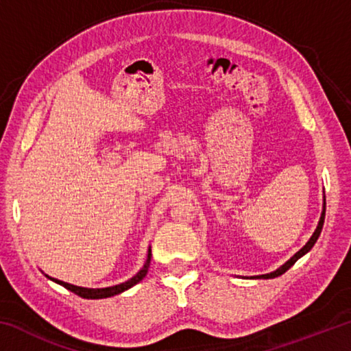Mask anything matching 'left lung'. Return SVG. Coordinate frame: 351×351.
<instances>
[{
	"label": "left lung",
	"mask_w": 351,
	"mask_h": 351,
	"mask_svg": "<svg viewBox=\"0 0 351 351\" xmlns=\"http://www.w3.org/2000/svg\"><path fill=\"white\" fill-rule=\"evenodd\" d=\"M324 219H325V199H324V210H322V215H320V219H319V224H317V228H316V230H314V234L311 235V239L308 240V243L306 245L300 249L299 252H295L293 257H291L287 263L285 265H282L280 268L278 269H276V271H272V272H269V274H263V276H255V277H252V278H274V277H278V276H282L283 272H287L291 266H293L297 260H299L302 255H305L308 251H310V249L314 246V243L317 241V239H319V235H320V232H322V228H324Z\"/></svg>",
	"instance_id": "8db88e82"
}]
</instances>
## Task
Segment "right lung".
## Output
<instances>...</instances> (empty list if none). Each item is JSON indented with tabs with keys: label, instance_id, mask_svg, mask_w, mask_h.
I'll use <instances>...</instances> for the list:
<instances>
[{
	"label": "right lung",
	"instance_id": "1",
	"mask_svg": "<svg viewBox=\"0 0 351 351\" xmlns=\"http://www.w3.org/2000/svg\"><path fill=\"white\" fill-rule=\"evenodd\" d=\"M150 260H152V249H148L145 263H144V266H142L138 274L133 276L127 282L119 283V285H114V287H108V288H82V287H75V285H71V283H66V282L57 280V278H52L49 276H46V277L51 278L52 282H56L58 285H62V287H64L66 289H69L71 293L83 297V299H106V297H112L116 294H121V293H123V291H127L132 287H134L136 283H139L142 278L147 276L148 268H150Z\"/></svg>",
	"mask_w": 351,
	"mask_h": 351
}]
</instances>
